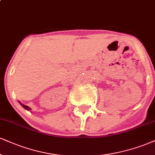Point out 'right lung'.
Wrapping results in <instances>:
<instances>
[{
  "label": "right lung",
  "mask_w": 155,
  "mask_h": 155,
  "mask_svg": "<svg viewBox=\"0 0 155 155\" xmlns=\"http://www.w3.org/2000/svg\"><path fill=\"white\" fill-rule=\"evenodd\" d=\"M20 104H21V106H22V107H23V108H25V109H26V110H31V108H29V107H28V106H25V105H24V104H21V103H20Z\"/></svg>",
  "instance_id": "right-lung-1"
}]
</instances>
